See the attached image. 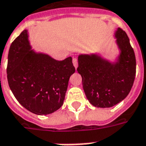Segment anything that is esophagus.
I'll return each mask as SVG.
<instances>
[{
    "instance_id": "34e87169",
    "label": "esophagus",
    "mask_w": 146,
    "mask_h": 146,
    "mask_svg": "<svg viewBox=\"0 0 146 146\" xmlns=\"http://www.w3.org/2000/svg\"><path fill=\"white\" fill-rule=\"evenodd\" d=\"M73 66H75V68H77V66H78V60H77V59L76 58H73Z\"/></svg>"
}]
</instances>
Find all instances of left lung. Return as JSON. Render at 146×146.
I'll use <instances>...</instances> for the list:
<instances>
[{
	"label": "left lung",
	"mask_w": 146,
	"mask_h": 146,
	"mask_svg": "<svg viewBox=\"0 0 146 146\" xmlns=\"http://www.w3.org/2000/svg\"><path fill=\"white\" fill-rule=\"evenodd\" d=\"M120 56L115 62L98 55H80L77 71L82 76L87 100L94 107L111 108L125 99L133 86L136 59L128 35L118 28L115 32Z\"/></svg>",
	"instance_id": "1"
}]
</instances>
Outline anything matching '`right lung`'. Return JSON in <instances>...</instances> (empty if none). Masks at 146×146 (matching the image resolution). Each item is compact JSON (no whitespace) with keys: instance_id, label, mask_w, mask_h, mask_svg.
<instances>
[{"instance_id":"right-lung-1","label":"right lung","mask_w":146,"mask_h":146,"mask_svg":"<svg viewBox=\"0 0 146 146\" xmlns=\"http://www.w3.org/2000/svg\"><path fill=\"white\" fill-rule=\"evenodd\" d=\"M74 72L72 57L58 61L31 50L27 30L10 46L7 66L10 89L18 102L34 114L46 115L62 107Z\"/></svg>"}]
</instances>
